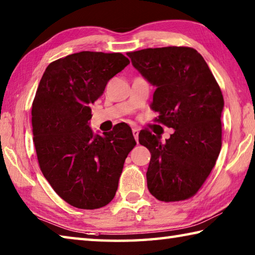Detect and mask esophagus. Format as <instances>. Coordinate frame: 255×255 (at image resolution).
Wrapping results in <instances>:
<instances>
[{"instance_id":"34e87169","label":"esophagus","mask_w":255,"mask_h":255,"mask_svg":"<svg viewBox=\"0 0 255 255\" xmlns=\"http://www.w3.org/2000/svg\"><path fill=\"white\" fill-rule=\"evenodd\" d=\"M138 133H139V130H138L137 128H132V135L135 137L136 141H138Z\"/></svg>"}]
</instances>
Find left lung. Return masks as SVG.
I'll return each mask as SVG.
<instances>
[{"label":"left lung","instance_id":"obj_1","mask_svg":"<svg viewBox=\"0 0 255 255\" xmlns=\"http://www.w3.org/2000/svg\"><path fill=\"white\" fill-rule=\"evenodd\" d=\"M127 55L156 88L149 106L159 115L155 120L174 129L164 143L147 128L138 135L150 152L147 188L159 201L189 199L208 179L221 152V88L191 47L146 48Z\"/></svg>","mask_w":255,"mask_h":255}]
</instances>
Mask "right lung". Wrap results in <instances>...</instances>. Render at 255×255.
Segmentation results:
<instances>
[{
  "instance_id": "obj_1",
  "label": "right lung",
  "mask_w": 255,
  "mask_h": 255,
  "mask_svg": "<svg viewBox=\"0 0 255 255\" xmlns=\"http://www.w3.org/2000/svg\"><path fill=\"white\" fill-rule=\"evenodd\" d=\"M128 64L120 53L81 51L50 63L38 85L31 110L38 163L54 191L76 208L98 209L114 199L136 145L127 124L102 136L88 124L91 103Z\"/></svg>"
}]
</instances>
